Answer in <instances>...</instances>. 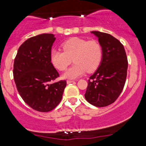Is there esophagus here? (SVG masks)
<instances>
[{"instance_id": "34e87169", "label": "esophagus", "mask_w": 146, "mask_h": 146, "mask_svg": "<svg viewBox=\"0 0 146 146\" xmlns=\"http://www.w3.org/2000/svg\"><path fill=\"white\" fill-rule=\"evenodd\" d=\"M75 80H67V83L69 84V83H71V82H73Z\"/></svg>"}]
</instances>
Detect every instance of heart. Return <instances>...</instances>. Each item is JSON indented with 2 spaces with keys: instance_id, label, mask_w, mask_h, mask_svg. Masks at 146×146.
<instances>
[{
  "instance_id": "heart-1",
  "label": "heart",
  "mask_w": 146,
  "mask_h": 146,
  "mask_svg": "<svg viewBox=\"0 0 146 146\" xmlns=\"http://www.w3.org/2000/svg\"><path fill=\"white\" fill-rule=\"evenodd\" d=\"M62 48L64 51H51V61L61 71L66 70L73 61L75 62L64 74L65 78H78L85 71L91 73L95 70L100 64L102 47L98 41L73 37L63 43Z\"/></svg>"
}]
</instances>
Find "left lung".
<instances>
[{
    "mask_svg": "<svg viewBox=\"0 0 146 146\" xmlns=\"http://www.w3.org/2000/svg\"><path fill=\"white\" fill-rule=\"evenodd\" d=\"M102 47L100 65L90 77L85 98L92 105L112 104L121 93L127 76L128 60L123 44L111 35L92 31Z\"/></svg>",
    "mask_w": 146,
    "mask_h": 146,
    "instance_id": "obj_1",
    "label": "left lung"
}]
</instances>
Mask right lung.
<instances>
[{"label":"right lung","mask_w":146,"mask_h":146,"mask_svg":"<svg viewBox=\"0 0 146 146\" xmlns=\"http://www.w3.org/2000/svg\"><path fill=\"white\" fill-rule=\"evenodd\" d=\"M53 34H42L26 40L18 48L13 77L19 94L33 110L47 112L62 99L66 80L52 82L59 76L51 62Z\"/></svg>","instance_id":"add662e5"}]
</instances>
